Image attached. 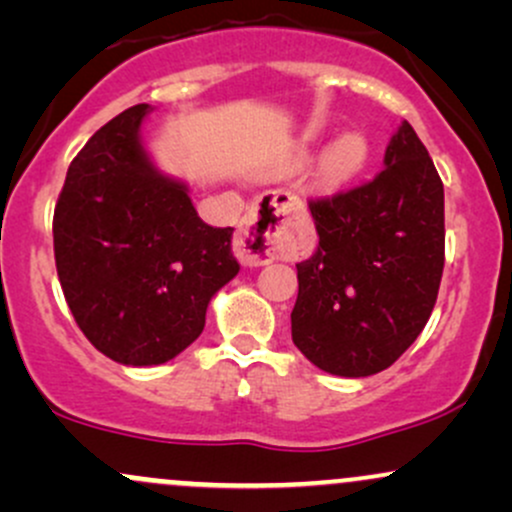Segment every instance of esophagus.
<instances>
[{"mask_svg":"<svg viewBox=\"0 0 512 512\" xmlns=\"http://www.w3.org/2000/svg\"><path fill=\"white\" fill-rule=\"evenodd\" d=\"M296 207V197L291 192H267L260 202L245 214L233 252L248 267H260L279 257H289L293 243L289 240L291 211Z\"/></svg>","mask_w":512,"mask_h":512,"instance_id":"obj_1","label":"esophagus"}]
</instances>
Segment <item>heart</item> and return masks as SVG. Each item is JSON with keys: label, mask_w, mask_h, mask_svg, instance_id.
Segmentation results:
<instances>
[{"label": "heart", "mask_w": 512, "mask_h": 512, "mask_svg": "<svg viewBox=\"0 0 512 512\" xmlns=\"http://www.w3.org/2000/svg\"><path fill=\"white\" fill-rule=\"evenodd\" d=\"M366 158V139L356 132H346L339 139H334L322 156V175L327 180H346L363 168Z\"/></svg>", "instance_id": "b5f03b06"}]
</instances>
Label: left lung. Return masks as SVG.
<instances>
[{
    "label": "left lung",
    "instance_id": "8db88e82",
    "mask_svg": "<svg viewBox=\"0 0 512 512\" xmlns=\"http://www.w3.org/2000/svg\"><path fill=\"white\" fill-rule=\"evenodd\" d=\"M320 243L298 262L291 337L325 373L390 368L431 317L445 264L443 182L407 120L370 182L310 199Z\"/></svg>",
    "mask_w": 512,
    "mask_h": 512
}]
</instances>
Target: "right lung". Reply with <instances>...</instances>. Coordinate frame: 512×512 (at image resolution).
I'll return each instance as SVG.
<instances>
[{
  "label": "right lung",
  "mask_w": 512,
  "mask_h": 512,
  "mask_svg": "<svg viewBox=\"0 0 512 512\" xmlns=\"http://www.w3.org/2000/svg\"><path fill=\"white\" fill-rule=\"evenodd\" d=\"M146 103L103 125L67 170L52 219L57 276L86 339L122 366H161L204 330L238 274L233 228L207 226L185 182L146 154Z\"/></svg>",
  "instance_id": "obj_1"
}]
</instances>
